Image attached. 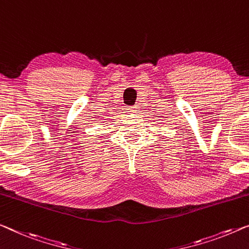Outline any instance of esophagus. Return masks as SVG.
Masks as SVG:
<instances>
[{"label":"esophagus","mask_w":249,"mask_h":249,"mask_svg":"<svg viewBox=\"0 0 249 249\" xmlns=\"http://www.w3.org/2000/svg\"><path fill=\"white\" fill-rule=\"evenodd\" d=\"M139 105H136V106H133V107H130V108H128V112H130V113H139Z\"/></svg>","instance_id":"1"}]
</instances>
